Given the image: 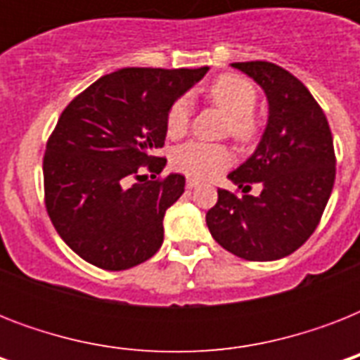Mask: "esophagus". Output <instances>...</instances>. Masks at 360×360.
<instances>
[{"label": "esophagus", "mask_w": 360, "mask_h": 360, "mask_svg": "<svg viewBox=\"0 0 360 360\" xmlns=\"http://www.w3.org/2000/svg\"><path fill=\"white\" fill-rule=\"evenodd\" d=\"M200 185V181L196 179H186V188H196Z\"/></svg>", "instance_id": "34e87169"}]
</instances>
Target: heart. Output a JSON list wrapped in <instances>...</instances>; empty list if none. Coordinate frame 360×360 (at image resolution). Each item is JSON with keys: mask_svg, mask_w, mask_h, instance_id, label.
Returning <instances> with one entry per match:
<instances>
[{"mask_svg": "<svg viewBox=\"0 0 360 360\" xmlns=\"http://www.w3.org/2000/svg\"><path fill=\"white\" fill-rule=\"evenodd\" d=\"M207 98L226 112V132L239 143H250L259 134L254 108L257 103L256 86L245 76L222 75L207 87ZM191 124V103L186 97L175 98L166 114V132L169 138H179ZM233 160L230 147L222 143L186 141L172 153V166L177 172L207 179L226 169Z\"/></svg>", "mask_w": 360, "mask_h": 360, "instance_id": "heart-1", "label": "heart"}]
</instances>
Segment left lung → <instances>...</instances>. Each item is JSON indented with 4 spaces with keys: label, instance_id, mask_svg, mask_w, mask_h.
Instances as JSON below:
<instances>
[{
    "label": "left lung",
    "instance_id": "obj_1",
    "mask_svg": "<svg viewBox=\"0 0 360 360\" xmlns=\"http://www.w3.org/2000/svg\"><path fill=\"white\" fill-rule=\"evenodd\" d=\"M233 67L263 87L269 123L254 155L228 175L245 194L219 188L205 222L231 254L273 262L295 252L318 228L335 185L333 134L321 106L291 72L269 61ZM256 182L262 192L252 197Z\"/></svg>",
    "mask_w": 360,
    "mask_h": 360
}]
</instances>
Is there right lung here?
Listing matches in <instances>:
<instances>
[{
	"label": "right lung",
	"mask_w": 360,
	"mask_h": 360,
	"mask_svg": "<svg viewBox=\"0 0 360 360\" xmlns=\"http://www.w3.org/2000/svg\"><path fill=\"white\" fill-rule=\"evenodd\" d=\"M207 70H115L61 112L42 158L44 205L82 259L124 271L160 248L164 214L185 192V177H157L166 158L155 151L164 147L172 103Z\"/></svg>",
	"instance_id": "add662e5"
}]
</instances>
